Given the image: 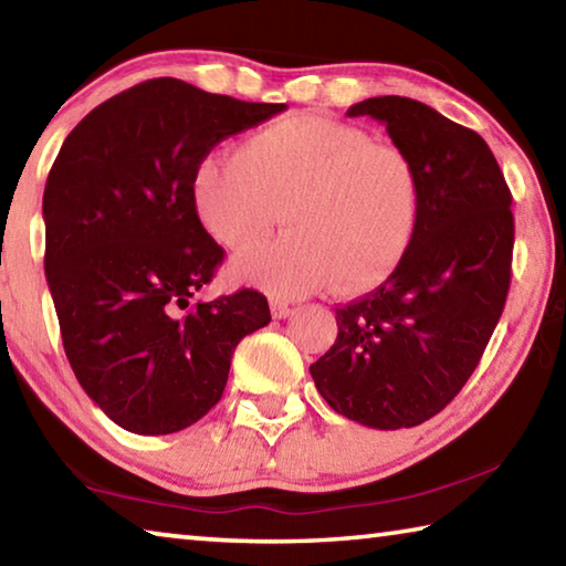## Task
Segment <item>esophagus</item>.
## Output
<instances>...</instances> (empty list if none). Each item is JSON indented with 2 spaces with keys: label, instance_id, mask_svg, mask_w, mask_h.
Returning <instances> with one entry per match:
<instances>
[{
  "label": "esophagus",
  "instance_id": "34e87169",
  "mask_svg": "<svg viewBox=\"0 0 566 566\" xmlns=\"http://www.w3.org/2000/svg\"><path fill=\"white\" fill-rule=\"evenodd\" d=\"M270 310H272V317H274V319H286V317H290V314H292L290 306H286L284 302H276V300L270 302Z\"/></svg>",
  "mask_w": 566,
  "mask_h": 566
}]
</instances>
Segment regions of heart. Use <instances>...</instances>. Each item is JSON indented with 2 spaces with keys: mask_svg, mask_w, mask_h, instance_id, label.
<instances>
[{
  "mask_svg": "<svg viewBox=\"0 0 566 566\" xmlns=\"http://www.w3.org/2000/svg\"><path fill=\"white\" fill-rule=\"evenodd\" d=\"M419 202V169L405 149L306 114L256 129L232 159H207L191 179L197 219L229 252L264 242L282 214L290 234L232 270L286 300L329 284L339 294L385 284L409 252Z\"/></svg>",
  "mask_w": 566,
  "mask_h": 566,
  "instance_id": "b5f03b06",
  "label": "heart"
}]
</instances>
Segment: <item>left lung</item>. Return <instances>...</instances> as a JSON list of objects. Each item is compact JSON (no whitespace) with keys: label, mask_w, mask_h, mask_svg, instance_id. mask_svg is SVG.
Wrapping results in <instances>:
<instances>
[{"label":"left lung","mask_w":566,"mask_h":566,"mask_svg":"<svg viewBox=\"0 0 566 566\" xmlns=\"http://www.w3.org/2000/svg\"><path fill=\"white\" fill-rule=\"evenodd\" d=\"M371 117L415 159L419 222L389 280L337 310V342L312 364L327 405L371 429L417 427L472 377L512 280V195L476 132L409 97H371Z\"/></svg>","instance_id":"8db88e82"}]
</instances>
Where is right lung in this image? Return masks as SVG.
Wrapping results in <instances>:
<instances>
[{"label":"right lung","mask_w":566,"mask_h":566,"mask_svg":"<svg viewBox=\"0 0 566 566\" xmlns=\"http://www.w3.org/2000/svg\"><path fill=\"white\" fill-rule=\"evenodd\" d=\"M284 109L159 76L94 107L54 159L44 274L62 344L82 389L127 432L202 419L237 344L272 322L254 290L191 304L224 260L191 179L219 142Z\"/></svg>","instance_id":"add662e5"}]
</instances>
